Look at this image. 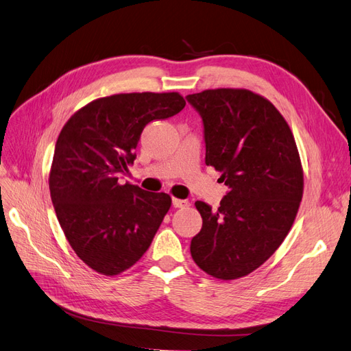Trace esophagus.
<instances>
[{"label": "esophagus", "mask_w": 351, "mask_h": 351, "mask_svg": "<svg viewBox=\"0 0 351 351\" xmlns=\"http://www.w3.org/2000/svg\"><path fill=\"white\" fill-rule=\"evenodd\" d=\"M173 206L174 208H187V206H190V202L186 200V199H177V197H174L173 199Z\"/></svg>", "instance_id": "esophagus-1"}]
</instances>
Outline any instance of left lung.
Wrapping results in <instances>:
<instances>
[{
	"mask_svg": "<svg viewBox=\"0 0 351 351\" xmlns=\"http://www.w3.org/2000/svg\"><path fill=\"white\" fill-rule=\"evenodd\" d=\"M204 123L205 162L228 192L218 209L197 200L202 230L190 243L200 269L236 280L268 261L293 226L303 196V169L284 117L247 89L187 95Z\"/></svg>",
	"mask_w": 351,
	"mask_h": 351,
	"instance_id": "1",
	"label": "left lung"
}]
</instances>
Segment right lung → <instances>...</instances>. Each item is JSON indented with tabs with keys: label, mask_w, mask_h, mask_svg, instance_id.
<instances>
[{
	"label": "right lung",
	"mask_w": 351,
	"mask_h": 351,
	"mask_svg": "<svg viewBox=\"0 0 351 351\" xmlns=\"http://www.w3.org/2000/svg\"><path fill=\"white\" fill-rule=\"evenodd\" d=\"M177 92L120 93L92 101L58 136L49 192L60 226L77 256L117 275L139 261L171 206L167 193L120 183L136 159L146 124L184 108Z\"/></svg>",
	"instance_id": "add662e5"
}]
</instances>
